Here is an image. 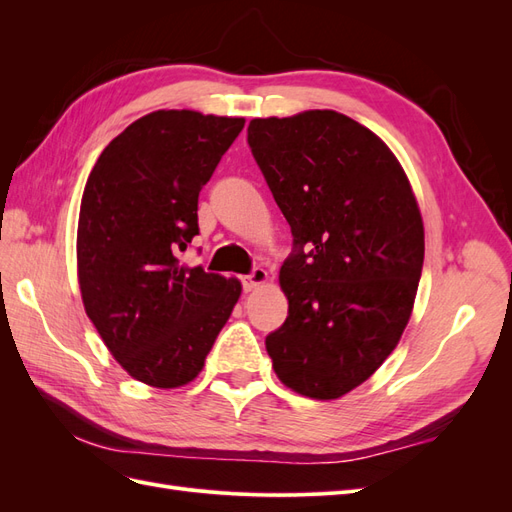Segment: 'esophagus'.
Returning a JSON list of instances; mask_svg holds the SVG:
<instances>
[{
  "label": "esophagus",
  "mask_w": 512,
  "mask_h": 512,
  "mask_svg": "<svg viewBox=\"0 0 512 512\" xmlns=\"http://www.w3.org/2000/svg\"><path fill=\"white\" fill-rule=\"evenodd\" d=\"M267 277H269V273H267L265 269H262V267H254L250 275L243 277V290H245V292L256 290L258 286H262V284L267 282Z\"/></svg>",
  "instance_id": "esophagus-1"
}]
</instances>
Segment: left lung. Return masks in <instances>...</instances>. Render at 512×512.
I'll return each instance as SVG.
<instances>
[{"label": "left lung", "mask_w": 512, "mask_h": 512, "mask_svg": "<svg viewBox=\"0 0 512 512\" xmlns=\"http://www.w3.org/2000/svg\"><path fill=\"white\" fill-rule=\"evenodd\" d=\"M247 145L292 232L288 318L267 335L288 389L337 399L386 361L412 314L425 232L404 168L335 111L252 119Z\"/></svg>", "instance_id": "obj_1"}]
</instances>
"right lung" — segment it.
<instances>
[{
  "label": "right lung",
  "mask_w": 512,
  "mask_h": 512,
  "mask_svg": "<svg viewBox=\"0 0 512 512\" xmlns=\"http://www.w3.org/2000/svg\"><path fill=\"white\" fill-rule=\"evenodd\" d=\"M243 117L149 113L113 138L89 173L76 235L85 312L136 380L188 384L239 301L241 284L179 265L198 235V194Z\"/></svg>",
  "instance_id": "obj_1"
}]
</instances>
